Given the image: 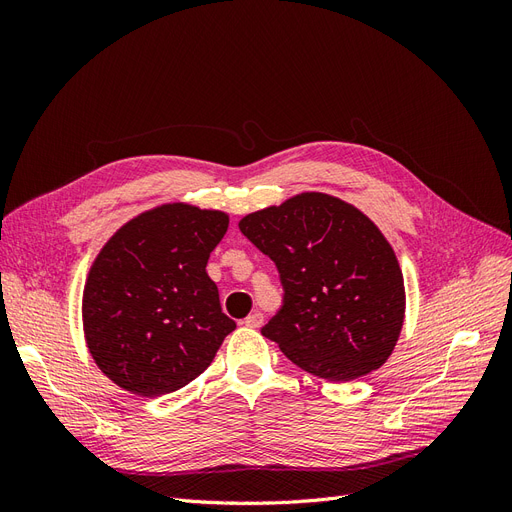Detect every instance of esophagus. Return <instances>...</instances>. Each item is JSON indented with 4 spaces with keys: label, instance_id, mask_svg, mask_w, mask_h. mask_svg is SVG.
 I'll return each instance as SVG.
<instances>
[{
    "label": "esophagus",
    "instance_id": "1",
    "mask_svg": "<svg viewBox=\"0 0 512 512\" xmlns=\"http://www.w3.org/2000/svg\"><path fill=\"white\" fill-rule=\"evenodd\" d=\"M243 324H245L247 329H260V324H262V314H260V312L250 314V316H247V318L243 320Z\"/></svg>",
    "mask_w": 512,
    "mask_h": 512
}]
</instances>
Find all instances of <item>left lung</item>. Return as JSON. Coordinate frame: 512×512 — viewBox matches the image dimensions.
Segmentation results:
<instances>
[{
	"label": "left lung",
	"instance_id": "8db88e82",
	"mask_svg": "<svg viewBox=\"0 0 512 512\" xmlns=\"http://www.w3.org/2000/svg\"><path fill=\"white\" fill-rule=\"evenodd\" d=\"M267 254L284 305L262 335L307 374L350 382L382 367L406 314V288L391 243L342 198L303 192L239 222Z\"/></svg>",
	"mask_w": 512,
	"mask_h": 512
}]
</instances>
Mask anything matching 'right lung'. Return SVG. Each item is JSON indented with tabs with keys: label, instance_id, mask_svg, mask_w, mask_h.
I'll use <instances>...</instances> for the list:
<instances>
[{
	"label": "right lung",
	"instance_id": "obj_1",
	"mask_svg": "<svg viewBox=\"0 0 512 512\" xmlns=\"http://www.w3.org/2000/svg\"><path fill=\"white\" fill-rule=\"evenodd\" d=\"M228 213L188 203L153 207L104 243L87 273L83 331L91 359L141 397L179 391L235 331L207 260Z\"/></svg>",
	"mask_w": 512,
	"mask_h": 512
}]
</instances>
